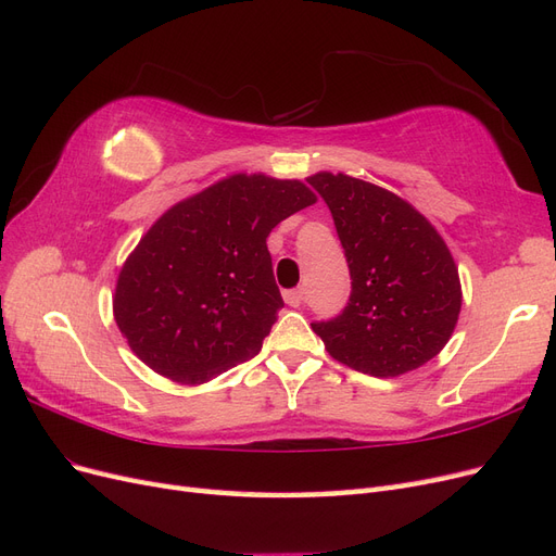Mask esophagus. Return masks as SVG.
Returning <instances> with one entry per match:
<instances>
[{
	"mask_svg": "<svg viewBox=\"0 0 556 556\" xmlns=\"http://www.w3.org/2000/svg\"><path fill=\"white\" fill-rule=\"evenodd\" d=\"M304 288H296V290H288V292H285V304H290V306H299L301 304V301H304Z\"/></svg>",
	"mask_w": 556,
	"mask_h": 556,
	"instance_id": "34e87169",
	"label": "esophagus"
}]
</instances>
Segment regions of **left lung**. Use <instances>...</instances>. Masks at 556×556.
Masks as SVG:
<instances>
[{
  "label": "left lung",
  "mask_w": 556,
  "mask_h": 556,
  "mask_svg": "<svg viewBox=\"0 0 556 556\" xmlns=\"http://www.w3.org/2000/svg\"><path fill=\"white\" fill-rule=\"evenodd\" d=\"M352 278L341 315L313 323L329 355L359 374L394 378L433 359L462 311V285L443 237L380 185L319 172Z\"/></svg>",
  "instance_id": "1"
}]
</instances>
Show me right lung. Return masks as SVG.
<instances>
[{
    "mask_svg": "<svg viewBox=\"0 0 556 556\" xmlns=\"http://www.w3.org/2000/svg\"><path fill=\"white\" fill-rule=\"evenodd\" d=\"M315 201L301 180L233 174L166 211L115 285L113 315L134 355L180 384L255 357L282 308L266 239Z\"/></svg>",
    "mask_w": 556,
    "mask_h": 556,
    "instance_id": "obj_1",
    "label": "right lung"
}]
</instances>
